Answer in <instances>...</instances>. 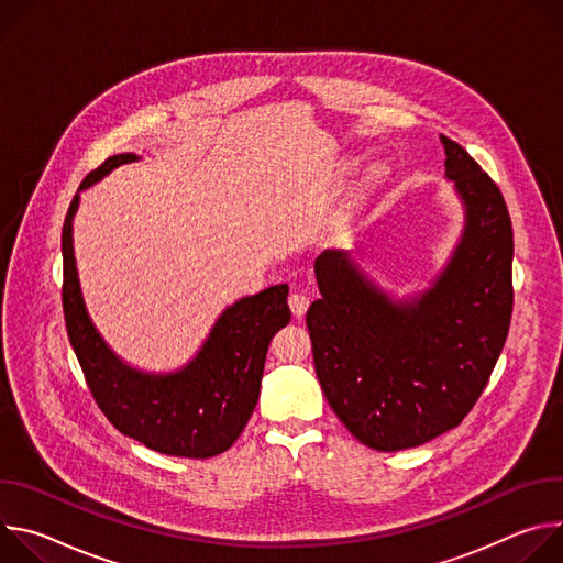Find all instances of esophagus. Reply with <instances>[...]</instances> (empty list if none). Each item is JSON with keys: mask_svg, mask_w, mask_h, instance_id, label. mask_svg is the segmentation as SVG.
Wrapping results in <instances>:
<instances>
[{"mask_svg": "<svg viewBox=\"0 0 563 563\" xmlns=\"http://www.w3.org/2000/svg\"><path fill=\"white\" fill-rule=\"evenodd\" d=\"M289 307H291V313H294L296 318L305 316V311H307V307H309V296H307L305 291H291V294H289Z\"/></svg>", "mask_w": 563, "mask_h": 563, "instance_id": "34e87169", "label": "esophagus"}]
</instances>
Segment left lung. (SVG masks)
I'll return each instance as SVG.
<instances>
[{"label":"left lung","mask_w":563,"mask_h":563,"mask_svg":"<svg viewBox=\"0 0 563 563\" xmlns=\"http://www.w3.org/2000/svg\"><path fill=\"white\" fill-rule=\"evenodd\" d=\"M445 180L463 229L423 291H385L350 252L313 263L307 309L316 376L343 426L367 448L398 452L456 428L484 391L512 313V224L499 187L441 135Z\"/></svg>","instance_id":"left-lung-1"}]
</instances>
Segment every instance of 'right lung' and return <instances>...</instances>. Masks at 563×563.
Masks as SVG:
<instances>
[{"label": "right lung", "mask_w": 563, "mask_h": 563, "mask_svg": "<svg viewBox=\"0 0 563 563\" xmlns=\"http://www.w3.org/2000/svg\"><path fill=\"white\" fill-rule=\"evenodd\" d=\"M135 159V153L104 159L79 185L68 207L62 229L66 332L100 410L124 437L159 454L209 459L233 445L258 404L269 343L291 320L289 287L272 285L224 307L196 356L174 372H146L118 356L85 302L73 218L79 194Z\"/></svg>", "instance_id": "1"}]
</instances>
